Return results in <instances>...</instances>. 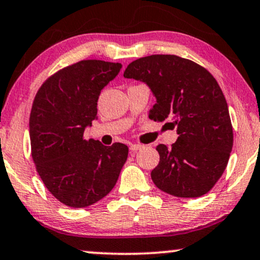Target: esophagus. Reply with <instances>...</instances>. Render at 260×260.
Listing matches in <instances>:
<instances>
[{"label": "esophagus", "mask_w": 260, "mask_h": 260, "mask_svg": "<svg viewBox=\"0 0 260 260\" xmlns=\"http://www.w3.org/2000/svg\"><path fill=\"white\" fill-rule=\"evenodd\" d=\"M143 145H140V143H134V145L130 146V150H133V152H137V150L142 149L143 148Z\"/></svg>", "instance_id": "obj_1"}]
</instances>
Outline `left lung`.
<instances>
[{
	"instance_id": "left-lung-1",
	"label": "left lung",
	"mask_w": 260,
	"mask_h": 260,
	"mask_svg": "<svg viewBox=\"0 0 260 260\" xmlns=\"http://www.w3.org/2000/svg\"><path fill=\"white\" fill-rule=\"evenodd\" d=\"M124 77L152 89L156 104L150 119L177 125L171 148L156 146L160 161L150 172L154 184L178 198L208 193L222 177L234 143L228 104L216 78L199 63L171 54L140 57Z\"/></svg>"
}]
</instances>
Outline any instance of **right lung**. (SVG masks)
Listing matches in <instances>:
<instances>
[{
    "label": "right lung",
    "instance_id": "right-lung-1",
    "mask_svg": "<svg viewBox=\"0 0 260 260\" xmlns=\"http://www.w3.org/2000/svg\"><path fill=\"white\" fill-rule=\"evenodd\" d=\"M119 62L82 60L54 73L38 89L30 113L31 155L44 185L70 207H86L117 183L129 148L85 140L96 119L104 86L115 78Z\"/></svg>",
    "mask_w": 260,
    "mask_h": 260
}]
</instances>
